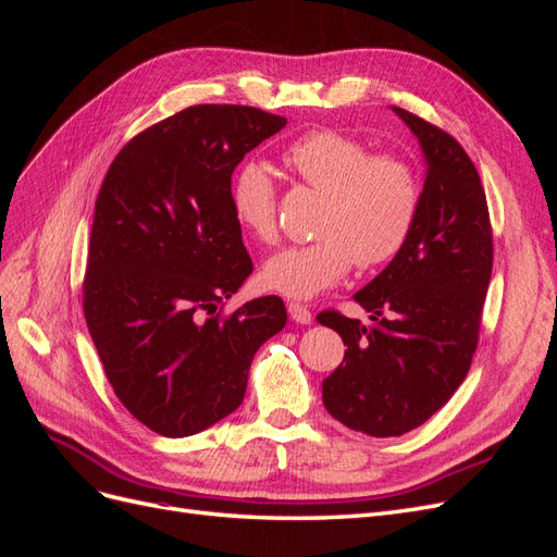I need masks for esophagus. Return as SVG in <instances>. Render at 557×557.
Wrapping results in <instances>:
<instances>
[{"instance_id":"obj_1","label":"esophagus","mask_w":557,"mask_h":557,"mask_svg":"<svg viewBox=\"0 0 557 557\" xmlns=\"http://www.w3.org/2000/svg\"><path fill=\"white\" fill-rule=\"evenodd\" d=\"M288 313H290V318L295 320V323H299V325H309L311 323V309L305 307V305H299V301H290Z\"/></svg>"}]
</instances>
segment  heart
<instances>
[{
  "label": "heart",
  "mask_w": 557,
  "mask_h": 557,
  "mask_svg": "<svg viewBox=\"0 0 557 557\" xmlns=\"http://www.w3.org/2000/svg\"><path fill=\"white\" fill-rule=\"evenodd\" d=\"M297 178L325 195L318 239L274 252L262 283L281 295L309 299L342 283L352 264L376 269L395 260L416 230L423 183L397 153H372L364 141L336 129L301 134L283 153ZM237 221L264 244L278 234V195L260 162H246L232 181Z\"/></svg>",
  "instance_id": "1"
}]
</instances>
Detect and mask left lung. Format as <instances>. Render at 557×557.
Instances as JSON below:
<instances>
[{
    "label": "left lung",
    "mask_w": 557,
    "mask_h": 557,
    "mask_svg": "<svg viewBox=\"0 0 557 557\" xmlns=\"http://www.w3.org/2000/svg\"><path fill=\"white\" fill-rule=\"evenodd\" d=\"M428 160L423 207L399 256L356 293L372 323L327 309L344 362L323 381L332 418L369 436L423 425L465 381L493 274V225L481 176L448 132L393 107Z\"/></svg>",
    "instance_id": "obj_1"
}]
</instances>
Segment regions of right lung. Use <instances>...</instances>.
I'll return each instance as SVG.
<instances>
[{
    "label": "right lung",
    "instance_id": "obj_1",
    "mask_svg": "<svg viewBox=\"0 0 557 557\" xmlns=\"http://www.w3.org/2000/svg\"><path fill=\"white\" fill-rule=\"evenodd\" d=\"M283 127L256 107H188L129 139L99 188L83 313L115 397L162 436L237 409L252 356L288 320L276 295L221 307L252 272L232 174Z\"/></svg>",
    "mask_w": 557,
    "mask_h": 557
}]
</instances>
